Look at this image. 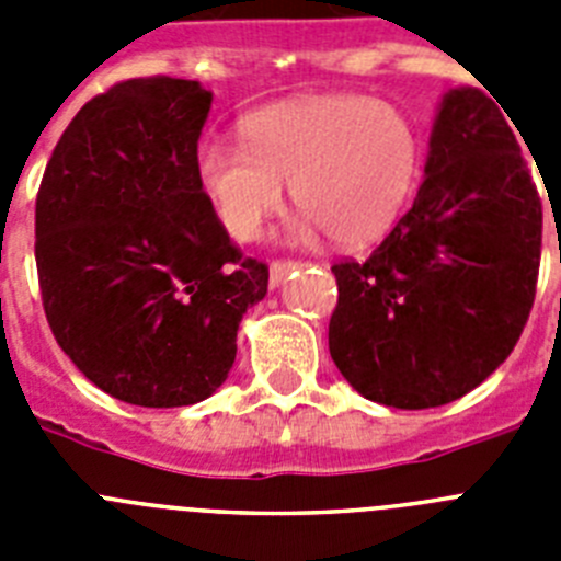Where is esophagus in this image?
Here are the masks:
<instances>
[{"instance_id":"esophagus-1","label":"esophagus","mask_w":561,"mask_h":561,"mask_svg":"<svg viewBox=\"0 0 561 561\" xmlns=\"http://www.w3.org/2000/svg\"><path fill=\"white\" fill-rule=\"evenodd\" d=\"M297 266H300L297 261H272V266H270V286H272V289L284 284V277L289 275L291 270H297Z\"/></svg>"}]
</instances>
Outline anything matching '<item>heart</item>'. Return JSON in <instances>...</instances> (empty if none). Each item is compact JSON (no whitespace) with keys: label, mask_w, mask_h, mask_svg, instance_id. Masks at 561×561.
Segmentation results:
<instances>
[{"label":"heart","mask_w":561,"mask_h":561,"mask_svg":"<svg viewBox=\"0 0 561 561\" xmlns=\"http://www.w3.org/2000/svg\"><path fill=\"white\" fill-rule=\"evenodd\" d=\"M244 146L210 140L196 153V180L236 241L261 236L286 199L304 210L300 236L317 227L340 247L390 230L419 173V140L390 103L334 92L300 95L250 112Z\"/></svg>","instance_id":"heart-1"}]
</instances>
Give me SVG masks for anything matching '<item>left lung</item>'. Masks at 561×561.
<instances>
[{
    "instance_id": "8db88e82",
    "label": "left lung",
    "mask_w": 561,
    "mask_h": 561,
    "mask_svg": "<svg viewBox=\"0 0 561 561\" xmlns=\"http://www.w3.org/2000/svg\"><path fill=\"white\" fill-rule=\"evenodd\" d=\"M500 108L480 89H449L413 207L365 261L331 266V359L385 408L460 399L508 359L528 323L542 202Z\"/></svg>"
}]
</instances>
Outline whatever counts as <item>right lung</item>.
Returning a JSON list of instances; mask_svg holds the SVG:
<instances>
[{
	"label": "right lung",
	"instance_id": "add662e5",
	"mask_svg": "<svg viewBox=\"0 0 561 561\" xmlns=\"http://www.w3.org/2000/svg\"><path fill=\"white\" fill-rule=\"evenodd\" d=\"M213 92L153 76L72 117L36 196L44 314L92 385L137 408L221 388L270 270L241 257L196 180Z\"/></svg>",
	"mask_w": 561,
	"mask_h": 561
}]
</instances>
